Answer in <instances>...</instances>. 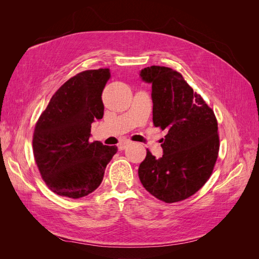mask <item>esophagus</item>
<instances>
[{
  "label": "esophagus",
  "mask_w": 259,
  "mask_h": 259,
  "mask_svg": "<svg viewBox=\"0 0 259 259\" xmlns=\"http://www.w3.org/2000/svg\"><path fill=\"white\" fill-rule=\"evenodd\" d=\"M130 144H131V142H128V140H124V142H121L117 147H119L120 150H123V149L126 148Z\"/></svg>",
  "instance_id": "1"
}]
</instances>
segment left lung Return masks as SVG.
Listing matches in <instances>:
<instances>
[{"label": "left lung", "instance_id": "1", "mask_svg": "<svg viewBox=\"0 0 259 259\" xmlns=\"http://www.w3.org/2000/svg\"><path fill=\"white\" fill-rule=\"evenodd\" d=\"M152 84L153 124L167 134L162 139L163 155L147 150L138 176L145 189L166 203L183 201L204 186L219 150L214 111L183 75L167 67L151 66L140 71Z\"/></svg>", "mask_w": 259, "mask_h": 259}]
</instances>
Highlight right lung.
I'll return each instance as SVG.
<instances>
[{
	"label": "right lung",
	"instance_id": "1",
	"mask_svg": "<svg viewBox=\"0 0 259 259\" xmlns=\"http://www.w3.org/2000/svg\"><path fill=\"white\" fill-rule=\"evenodd\" d=\"M110 70H86L69 79L54 94L38 117L33 154L50 189L79 199L95 191L117 147L90 142L92 123L103 119L101 94Z\"/></svg>",
	"mask_w": 259,
	"mask_h": 259
}]
</instances>
